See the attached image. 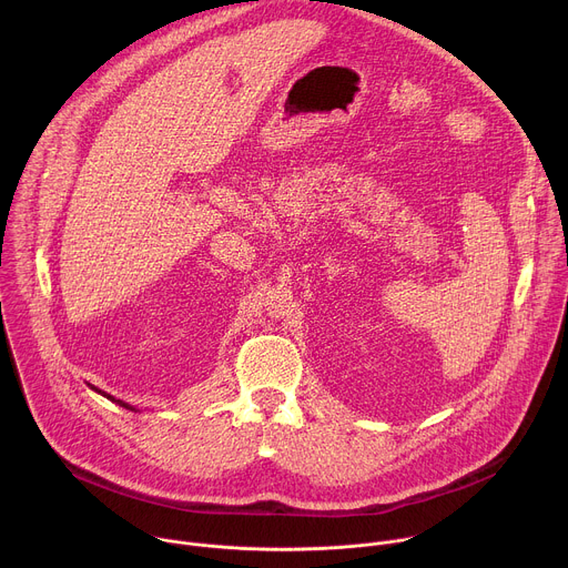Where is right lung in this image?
Segmentation results:
<instances>
[{
  "instance_id": "1",
  "label": "right lung",
  "mask_w": 568,
  "mask_h": 568,
  "mask_svg": "<svg viewBox=\"0 0 568 568\" xmlns=\"http://www.w3.org/2000/svg\"><path fill=\"white\" fill-rule=\"evenodd\" d=\"M92 388H94V386H92ZM94 390H99V388H94ZM99 393H101V390H99ZM103 395H105V397H110L112 402H119V404H121V407H125V409H132V407H130V404H125V402H121V399H114V397H112V395H108V393H103Z\"/></svg>"
}]
</instances>
